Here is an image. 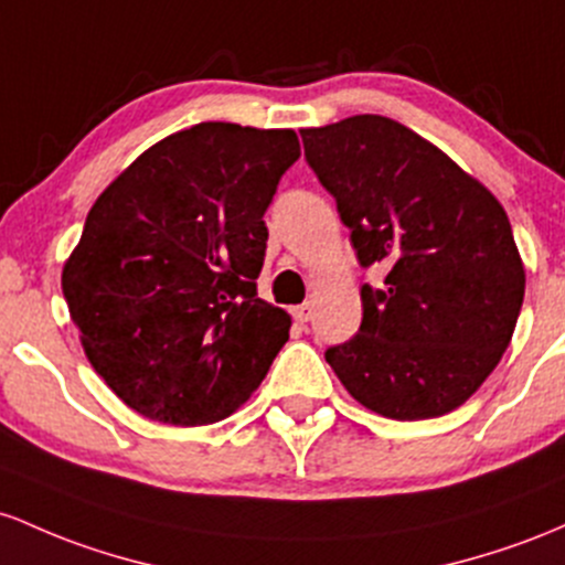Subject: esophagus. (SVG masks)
I'll return each instance as SVG.
<instances>
[{
  "label": "esophagus",
  "mask_w": 565,
  "mask_h": 565,
  "mask_svg": "<svg viewBox=\"0 0 565 565\" xmlns=\"http://www.w3.org/2000/svg\"><path fill=\"white\" fill-rule=\"evenodd\" d=\"M294 320L299 322V326H307L309 320H312V303H301V307L294 309Z\"/></svg>",
  "instance_id": "esophagus-1"
}]
</instances>
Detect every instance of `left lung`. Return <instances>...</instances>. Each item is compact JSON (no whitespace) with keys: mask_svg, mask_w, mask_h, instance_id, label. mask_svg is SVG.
<instances>
[{"mask_svg":"<svg viewBox=\"0 0 565 565\" xmlns=\"http://www.w3.org/2000/svg\"><path fill=\"white\" fill-rule=\"evenodd\" d=\"M363 269V322L326 350L347 392L386 419L459 408L497 367L523 307L525 271L497 198L414 130L358 114L301 130Z\"/></svg>","mask_w":565,"mask_h":565,"instance_id":"left-lung-1","label":"left lung"}]
</instances>
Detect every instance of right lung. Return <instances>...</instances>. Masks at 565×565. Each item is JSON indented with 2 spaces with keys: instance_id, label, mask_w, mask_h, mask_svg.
Here are the masks:
<instances>
[{
  "instance_id": "1",
  "label": "right lung",
  "mask_w": 565,
  "mask_h": 565,
  "mask_svg": "<svg viewBox=\"0 0 565 565\" xmlns=\"http://www.w3.org/2000/svg\"><path fill=\"white\" fill-rule=\"evenodd\" d=\"M294 130L200 122L146 149L95 200L63 266L87 360L151 422L198 427L234 414L288 341L290 317L258 299Z\"/></svg>"
}]
</instances>
